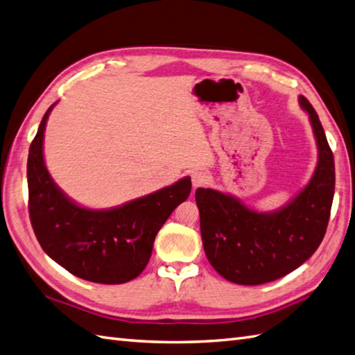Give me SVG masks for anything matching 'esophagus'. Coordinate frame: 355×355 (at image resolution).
Returning a JSON list of instances; mask_svg holds the SVG:
<instances>
[{
  "label": "esophagus",
  "mask_w": 355,
  "mask_h": 355,
  "mask_svg": "<svg viewBox=\"0 0 355 355\" xmlns=\"http://www.w3.org/2000/svg\"><path fill=\"white\" fill-rule=\"evenodd\" d=\"M204 183H205V174H204V172H201V171L192 172V186H193V189L201 187Z\"/></svg>",
  "instance_id": "34e87169"
}]
</instances>
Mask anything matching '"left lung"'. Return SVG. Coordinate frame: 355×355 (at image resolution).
Returning <instances> with one entry per match:
<instances>
[{"label":"left lung","mask_w":355,"mask_h":355,"mask_svg":"<svg viewBox=\"0 0 355 355\" xmlns=\"http://www.w3.org/2000/svg\"><path fill=\"white\" fill-rule=\"evenodd\" d=\"M300 104L316 137L318 164L309 184L289 204L255 211L215 189L195 192L205 255L232 283L257 286L291 274L325 236L334 196V157L318 113L306 96H300Z\"/></svg>","instance_id":"1"}]
</instances>
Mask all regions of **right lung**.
<instances>
[{"label": "right lung", "mask_w": 355, "mask_h": 355, "mask_svg": "<svg viewBox=\"0 0 355 355\" xmlns=\"http://www.w3.org/2000/svg\"><path fill=\"white\" fill-rule=\"evenodd\" d=\"M46 113L33 139L27 162L28 211L42 250L62 268L87 282L122 284L136 278L150 261L159 230L191 193V177L128 201L94 210L66 196L44 160Z\"/></svg>", "instance_id": "right-lung-1"}]
</instances>
